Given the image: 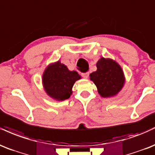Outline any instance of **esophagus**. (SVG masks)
<instances>
[{
    "mask_svg": "<svg viewBox=\"0 0 155 155\" xmlns=\"http://www.w3.org/2000/svg\"><path fill=\"white\" fill-rule=\"evenodd\" d=\"M81 75L83 76L84 78H88V76H89V73L88 72H84V73H82Z\"/></svg>",
    "mask_w": 155,
    "mask_h": 155,
    "instance_id": "1",
    "label": "esophagus"
}]
</instances>
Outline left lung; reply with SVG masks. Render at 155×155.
I'll use <instances>...</instances> for the list:
<instances>
[{"instance_id":"8db88e82","label":"left lung","mask_w":155,"mask_h":155,"mask_svg":"<svg viewBox=\"0 0 155 155\" xmlns=\"http://www.w3.org/2000/svg\"><path fill=\"white\" fill-rule=\"evenodd\" d=\"M97 70L90 74L98 92L104 98L115 96L125 83V77L121 67L114 60L101 57L96 63Z\"/></svg>"}]
</instances>
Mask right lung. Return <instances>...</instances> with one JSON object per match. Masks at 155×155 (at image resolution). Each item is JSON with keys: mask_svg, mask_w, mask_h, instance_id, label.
Instances as JSON below:
<instances>
[{"mask_svg": "<svg viewBox=\"0 0 155 155\" xmlns=\"http://www.w3.org/2000/svg\"><path fill=\"white\" fill-rule=\"evenodd\" d=\"M81 78L76 71H70L67 66L58 61L46 67L42 81L45 92L50 97L63 101L70 97L74 83Z\"/></svg>", "mask_w": 155, "mask_h": 155, "instance_id": "right-lung-1", "label": "right lung"}]
</instances>
